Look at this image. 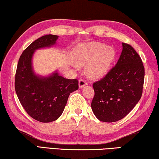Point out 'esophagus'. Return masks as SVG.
Instances as JSON below:
<instances>
[{
    "instance_id": "esophagus-1",
    "label": "esophagus",
    "mask_w": 159,
    "mask_h": 159,
    "mask_svg": "<svg viewBox=\"0 0 159 159\" xmlns=\"http://www.w3.org/2000/svg\"><path fill=\"white\" fill-rule=\"evenodd\" d=\"M79 88H80L84 87V86L86 85H88V83L84 79H80L79 81Z\"/></svg>"
}]
</instances>
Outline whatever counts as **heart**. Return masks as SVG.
I'll use <instances>...</instances> for the list:
<instances>
[{
    "label": "heart",
    "mask_w": 159,
    "mask_h": 159,
    "mask_svg": "<svg viewBox=\"0 0 159 159\" xmlns=\"http://www.w3.org/2000/svg\"><path fill=\"white\" fill-rule=\"evenodd\" d=\"M116 52L111 46H104L98 42L82 43L71 51V58L76 65L87 66V73L92 78L103 76L114 61Z\"/></svg>",
    "instance_id": "b5f03b06"
}]
</instances>
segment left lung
I'll return each instance as SVG.
<instances>
[{"label":"left lung","instance_id":"left-lung-1","mask_svg":"<svg viewBox=\"0 0 159 159\" xmlns=\"http://www.w3.org/2000/svg\"><path fill=\"white\" fill-rule=\"evenodd\" d=\"M117 64L93 83L95 96L91 107L99 120L116 122L127 116L142 95L144 67L140 57L130 45L123 43Z\"/></svg>","mask_w":159,"mask_h":159}]
</instances>
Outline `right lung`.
<instances>
[{
  "label": "right lung",
  "mask_w": 159,
  "mask_h": 159,
  "mask_svg": "<svg viewBox=\"0 0 159 159\" xmlns=\"http://www.w3.org/2000/svg\"><path fill=\"white\" fill-rule=\"evenodd\" d=\"M58 36L45 35L23 51L15 74V88L19 100L26 113L42 123L57 120L62 114L70 93L79 89L77 79H66L57 72L48 77L34 74L32 57L35 50L55 45Z\"/></svg>",
  "instance_id": "right-lung-1"
}]
</instances>
